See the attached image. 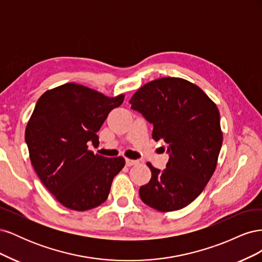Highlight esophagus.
I'll return each instance as SVG.
<instances>
[{
    "mask_svg": "<svg viewBox=\"0 0 262 262\" xmlns=\"http://www.w3.org/2000/svg\"><path fill=\"white\" fill-rule=\"evenodd\" d=\"M139 162L138 161H136V160H131V158H125V165L126 166H134V165H137Z\"/></svg>",
    "mask_w": 262,
    "mask_h": 262,
    "instance_id": "1",
    "label": "esophagus"
}]
</instances>
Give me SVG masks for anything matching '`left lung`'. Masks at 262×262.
Instances as JSON below:
<instances>
[{
  "label": "left lung",
  "mask_w": 262,
  "mask_h": 262,
  "mask_svg": "<svg viewBox=\"0 0 262 262\" xmlns=\"http://www.w3.org/2000/svg\"><path fill=\"white\" fill-rule=\"evenodd\" d=\"M154 129L152 138L167 144L169 160L140 188L148 207L170 212L187 207L203 191L216 168L223 142L216 105L199 86L179 77L148 82L130 99Z\"/></svg>",
  "instance_id": "8db88e82"
}]
</instances>
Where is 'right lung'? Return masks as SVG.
<instances>
[{
  "label": "right lung",
  "mask_w": 262,
  "mask_h": 262,
  "mask_svg": "<svg viewBox=\"0 0 262 262\" xmlns=\"http://www.w3.org/2000/svg\"><path fill=\"white\" fill-rule=\"evenodd\" d=\"M124 95L107 97L89 87L67 83L38 99L25 131L34 169L62 205L87 211L104 203L112 182L125 164L122 156L94 154L100 126Z\"/></svg>",
  "instance_id": "obj_1"
}]
</instances>
